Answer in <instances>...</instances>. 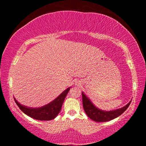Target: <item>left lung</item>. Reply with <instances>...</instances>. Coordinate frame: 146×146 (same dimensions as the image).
<instances>
[{
    "label": "left lung",
    "mask_w": 146,
    "mask_h": 146,
    "mask_svg": "<svg viewBox=\"0 0 146 146\" xmlns=\"http://www.w3.org/2000/svg\"><path fill=\"white\" fill-rule=\"evenodd\" d=\"M82 95L83 107L86 115L91 120L98 122H107V121L111 120L115 118L119 117L120 115H122L127 110L130 105L131 102V100L127 105L123 106V108L117 109V110L112 111H104L96 107L90 100V98L85 95L84 93L82 92Z\"/></svg>",
    "instance_id": "obj_1"
}]
</instances>
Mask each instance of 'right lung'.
<instances>
[{
	"mask_svg": "<svg viewBox=\"0 0 146 146\" xmlns=\"http://www.w3.org/2000/svg\"><path fill=\"white\" fill-rule=\"evenodd\" d=\"M70 88L71 87H69L52 102L40 108L27 107L21 104L15 98L14 100L22 111L29 117L38 120H51L54 119L60 113L62 104Z\"/></svg>",
	"mask_w": 146,
	"mask_h": 146,
	"instance_id": "1",
	"label": "right lung"
}]
</instances>
